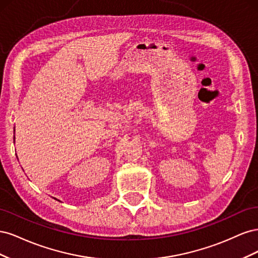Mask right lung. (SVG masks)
Segmentation results:
<instances>
[{
    "mask_svg": "<svg viewBox=\"0 0 258 258\" xmlns=\"http://www.w3.org/2000/svg\"><path fill=\"white\" fill-rule=\"evenodd\" d=\"M14 139H15V137H14Z\"/></svg>",
    "mask_w": 258,
    "mask_h": 258,
    "instance_id": "obj_1",
    "label": "right lung"
}]
</instances>
